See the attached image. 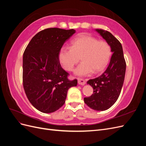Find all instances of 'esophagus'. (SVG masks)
I'll return each mask as SVG.
<instances>
[{
    "mask_svg": "<svg viewBox=\"0 0 146 146\" xmlns=\"http://www.w3.org/2000/svg\"><path fill=\"white\" fill-rule=\"evenodd\" d=\"M78 85L83 86V85H85L86 82H85V80H83V79H79L78 81Z\"/></svg>",
    "mask_w": 146,
    "mask_h": 146,
    "instance_id": "34e87169",
    "label": "esophagus"
}]
</instances>
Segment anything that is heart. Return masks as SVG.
Returning a JSON list of instances; mask_svg holds the SVG:
<instances>
[{
	"mask_svg": "<svg viewBox=\"0 0 146 146\" xmlns=\"http://www.w3.org/2000/svg\"><path fill=\"white\" fill-rule=\"evenodd\" d=\"M111 49L109 44L105 41L88 35H82L75 38L70 47L61 48L58 58L61 64L68 71H72L80 60L82 63L75 70L78 76H90L95 71L103 70L111 58Z\"/></svg>",
	"mask_w": 146,
	"mask_h": 146,
	"instance_id": "b5f03b06",
	"label": "heart"
}]
</instances>
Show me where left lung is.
<instances>
[{"label": "left lung", "instance_id": "8db88e82", "mask_svg": "<svg viewBox=\"0 0 146 146\" xmlns=\"http://www.w3.org/2000/svg\"><path fill=\"white\" fill-rule=\"evenodd\" d=\"M111 47L112 56L105 71L87 83L93 88V94L84 98L85 103L96 111H105L117 100L124 81L126 63L121 42L108 31L96 29Z\"/></svg>", "mask_w": 146, "mask_h": 146}]
</instances>
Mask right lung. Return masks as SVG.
Listing matches in <instances>:
<instances>
[{"instance_id":"1","label":"right lung","mask_w":146,"mask_h":146,"mask_svg":"<svg viewBox=\"0 0 146 146\" xmlns=\"http://www.w3.org/2000/svg\"><path fill=\"white\" fill-rule=\"evenodd\" d=\"M76 33L74 29L49 28L31 39L23 55V80L30 102L39 111L53 113L64 105L68 91L77 80H69L58 58L64 43Z\"/></svg>"}]
</instances>
